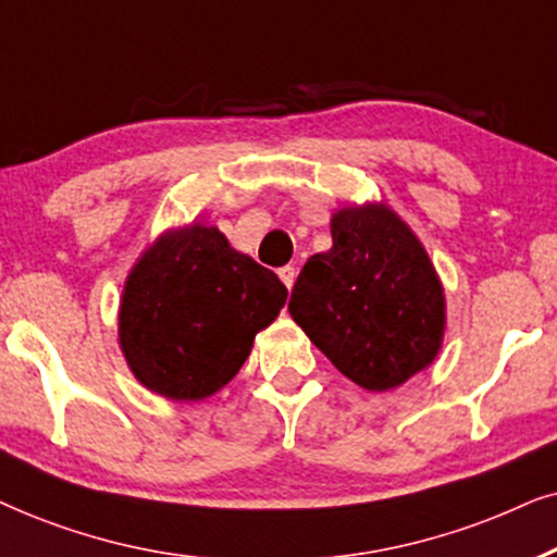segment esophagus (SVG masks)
Instances as JSON below:
<instances>
[{
  "mask_svg": "<svg viewBox=\"0 0 557 557\" xmlns=\"http://www.w3.org/2000/svg\"><path fill=\"white\" fill-rule=\"evenodd\" d=\"M277 274H280V280H283V283H285L287 290H290L293 283H295V274H298V272H295V267H293V264H285V267H280Z\"/></svg>",
  "mask_w": 557,
  "mask_h": 557,
  "instance_id": "34e87169",
  "label": "esophagus"
}]
</instances>
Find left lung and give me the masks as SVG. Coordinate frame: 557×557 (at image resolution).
I'll return each instance as SVG.
<instances>
[{"mask_svg":"<svg viewBox=\"0 0 557 557\" xmlns=\"http://www.w3.org/2000/svg\"><path fill=\"white\" fill-rule=\"evenodd\" d=\"M333 247L293 287V321L341 374L369 392L395 389L441 351L443 285L412 228L389 206H348L331 219Z\"/></svg>","mask_w":557,"mask_h":557,"instance_id":"8db88e82","label":"left lung"}]
</instances>
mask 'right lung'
Wrapping results in <instances>:
<instances>
[{
  "label": "right lung",
  "mask_w": 557,
  "mask_h": 557,
  "mask_svg": "<svg viewBox=\"0 0 557 557\" xmlns=\"http://www.w3.org/2000/svg\"><path fill=\"white\" fill-rule=\"evenodd\" d=\"M285 300L277 274L232 249L216 226L190 224L162 234L132 267L119 344L154 395L206 399L234 380Z\"/></svg>",
  "instance_id": "1"
}]
</instances>
